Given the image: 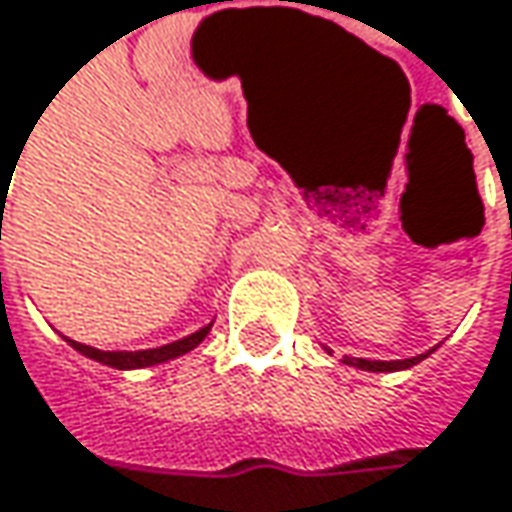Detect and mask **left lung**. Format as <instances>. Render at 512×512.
Masks as SVG:
<instances>
[{
	"instance_id": "obj_1",
	"label": "left lung",
	"mask_w": 512,
	"mask_h": 512,
	"mask_svg": "<svg viewBox=\"0 0 512 512\" xmlns=\"http://www.w3.org/2000/svg\"><path fill=\"white\" fill-rule=\"evenodd\" d=\"M429 353H432V350H429ZM429 353H420V356H411V359H394V362H371V359H353V356H345V365L362 368V371H374V374H388V371H406L411 365H417L420 359H426Z\"/></svg>"
}]
</instances>
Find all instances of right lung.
<instances>
[{"mask_svg": "<svg viewBox=\"0 0 512 512\" xmlns=\"http://www.w3.org/2000/svg\"><path fill=\"white\" fill-rule=\"evenodd\" d=\"M208 330H211V324L199 327L196 333L179 339V342H170V345L162 347H150V350H98V347L80 345V342H72V339H66V342L75 347L77 353H83V356H89V359H95V362H101V365L118 368V371H133V368L162 365V362H170V359H176V356L194 350V347L208 336Z\"/></svg>", "mask_w": 512, "mask_h": 512, "instance_id": "obj_1", "label": "right lung"}]
</instances>
